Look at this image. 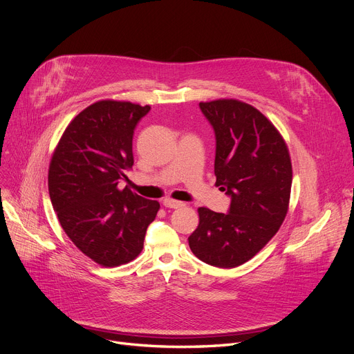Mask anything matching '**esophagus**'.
<instances>
[{
	"label": "esophagus",
	"instance_id": "34e87169",
	"mask_svg": "<svg viewBox=\"0 0 354 354\" xmlns=\"http://www.w3.org/2000/svg\"><path fill=\"white\" fill-rule=\"evenodd\" d=\"M162 203H164V206L168 207V209H179V207L183 206V202L172 201V199H165Z\"/></svg>",
	"mask_w": 354,
	"mask_h": 354
}]
</instances>
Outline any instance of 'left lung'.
Listing matches in <instances>:
<instances>
[{
  "label": "left lung",
  "mask_w": 354,
  "mask_h": 354,
  "mask_svg": "<svg viewBox=\"0 0 354 354\" xmlns=\"http://www.w3.org/2000/svg\"><path fill=\"white\" fill-rule=\"evenodd\" d=\"M199 107L214 130L216 186L232 202L227 213L198 209L189 247L206 264L234 268L279 230L291 196V158L274 124L252 106L220 99Z\"/></svg>",
  "instance_id": "8db88e82"
}]
</instances>
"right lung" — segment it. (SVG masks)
<instances>
[{"mask_svg": "<svg viewBox=\"0 0 354 354\" xmlns=\"http://www.w3.org/2000/svg\"><path fill=\"white\" fill-rule=\"evenodd\" d=\"M149 106L102 100L79 113L63 133L49 165L53 210L73 244L113 268L137 259L159 210L118 183L134 165L133 136Z\"/></svg>", "mask_w": 354, "mask_h": 354, "instance_id": "right-lung-1", "label": "right lung"}]
</instances>
